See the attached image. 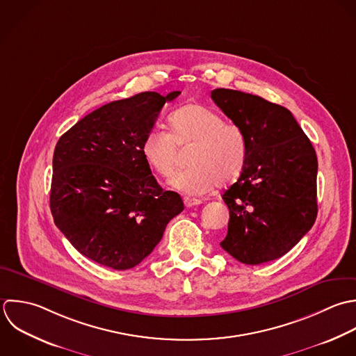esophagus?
<instances>
[{"label":"esophagus","mask_w":356,"mask_h":356,"mask_svg":"<svg viewBox=\"0 0 356 356\" xmlns=\"http://www.w3.org/2000/svg\"><path fill=\"white\" fill-rule=\"evenodd\" d=\"M200 204H202V201H201V200H198V198L184 197V205H186L187 208H193V207H195V205H200Z\"/></svg>","instance_id":"1"}]
</instances>
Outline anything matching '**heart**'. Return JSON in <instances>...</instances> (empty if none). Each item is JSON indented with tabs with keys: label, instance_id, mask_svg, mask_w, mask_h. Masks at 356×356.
<instances>
[{
	"label": "heart",
	"instance_id": "b5f03b06",
	"mask_svg": "<svg viewBox=\"0 0 356 356\" xmlns=\"http://www.w3.org/2000/svg\"><path fill=\"white\" fill-rule=\"evenodd\" d=\"M169 134L149 130L141 143V154L148 168L161 177L176 169L177 148L191 145L188 165L176 173L169 186L190 195L208 193L216 184L233 183L248 161V140L234 122L202 104L180 106L168 118Z\"/></svg>",
	"mask_w": 356,
	"mask_h": 356
}]
</instances>
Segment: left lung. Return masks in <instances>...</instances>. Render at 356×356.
Wrapping results in <instances>:
<instances>
[{"mask_svg":"<svg viewBox=\"0 0 356 356\" xmlns=\"http://www.w3.org/2000/svg\"><path fill=\"white\" fill-rule=\"evenodd\" d=\"M215 104L248 140V161L222 195L230 211L222 248L245 265L287 254L318 215V158L293 113L262 97L216 88Z\"/></svg>","mask_w":356,"mask_h":356,"instance_id":"obj_1","label":"left lung"}]
</instances>
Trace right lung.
<instances>
[{
  "mask_svg": "<svg viewBox=\"0 0 356 356\" xmlns=\"http://www.w3.org/2000/svg\"><path fill=\"white\" fill-rule=\"evenodd\" d=\"M166 97L145 91L109 102L70 127L56 143L49 207L54 222L86 258L126 270L147 258L166 225L183 209L163 191L141 154Z\"/></svg>",
  "mask_w": 356,
  "mask_h": 356,
  "instance_id": "obj_1",
  "label": "right lung"
}]
</instances>
